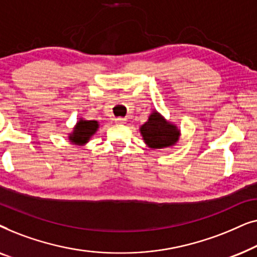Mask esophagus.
<instances>
[{"instance_id":"obj_1","label":"esophagus","mask_w":257,"mask_h":257,"mask_svg":"<svg viewBox=\"0 0 257 257\" xmlns=\"http://www.w3.org/2000/svg\"><path fill=\"white\" fill-rule=\"evenodd\" d=\"M114 121H115V124H119V125L126 124V119L125 118H115Z\"/></svg>"}]
</instances>
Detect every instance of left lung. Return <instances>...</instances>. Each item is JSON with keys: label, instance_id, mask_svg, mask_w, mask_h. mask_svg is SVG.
<instances>
[{"label": "left lung", "instance_id": "1", "mask_svg": "<svg viewBox=\"0 0 257 257\" xmlns=\"http://www.w3.org/2000/svg\"><path fill=\"white\" fill-rule=\"evenodd\" d=\"M143 140L150 149H166L178 143L180 130L168 121L158 111H152L149 120L139 128Z\"/></svg>", "mask_w": 257, "mask_h": 257}]
</instances>
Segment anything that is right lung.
<instances>
[{
    "label": "right lung",
    "mask_w": 257,
    "mask_h": 257,
    "mask_svg": "<svg viewBox=\"0 0 257 257\" xmlns=\"http://www.w3.org/2000/svg\"><path fill=\"white\" fill-rule=\"evenodd\" d=\"M98 128H99V122L97 120H86V119L79 118L72 132L69 133L68 138L71 144L83 146L89 143L91 137L97 132Z\"/></svg>",
    "instance_id": "right-lung-1"
}]
</instances>
